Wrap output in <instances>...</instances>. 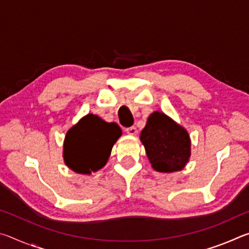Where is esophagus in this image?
I'll return each mask as SVG.
<instances>
[{
  "label": "esophagus",
  "mask_w": 249,
  "mask_h": 249,
  "mask_svg": "<svg viewBox=\"0 0 249 249\" xmlns=\"http://www.w3.org/2000/svg\"><path fill=\"white\" fill-rule=\"evenodd\" d=\"M125 132L127 133L128 135H133V136H134V135L137 134V128L135 127V126H132V127H127V128H126Z\"/></svg>",
  "instance_id": "obj_1"
}]
</instances>
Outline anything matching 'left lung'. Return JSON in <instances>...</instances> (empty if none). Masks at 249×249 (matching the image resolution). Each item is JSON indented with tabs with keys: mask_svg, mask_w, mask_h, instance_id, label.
<instances>
[{
	"mask_svg": "<svg viewBox=\"0 0 249 249\" xmlns=\"http://www.w3.org/2000/svg\"><path fill=\"white\" fill-rule=\"evenodd\" d=\"M141 142L151 167L158 172L182 170L190 159V135L162 112L156 111L148 116L141 133Z\"/></svg>",
	"mask_w": 249,
	"mask_h": 249,
	"instance_id": "obj_1",
	"label": "left lung"
}]
</instances>
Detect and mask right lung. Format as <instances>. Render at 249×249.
I'll list each match as a JSON object with an SVG mask.
<instances>
[{"label":"right lung","mask_w":249,"mask_h":249,"mask_svg":"<svg viewBox=\"0 0 249 249\" xmlns=\"http://www.w3.org/2000/svg\"><path fill=\"white\" fill-rule=\"evenodd\" d=\"M122 136L116 123H107L94 114H87L66 134L64 161L80 175H91L107 165L113 146Z\"/></svg>","instance_id":"obj_1"}]
</instances>
